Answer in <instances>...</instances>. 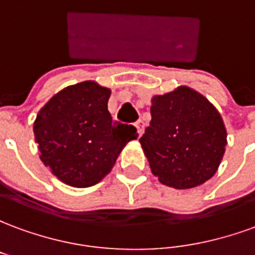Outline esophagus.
Listing matches in <instances>:
<instances>
[{
  "mask_svg": "<svg viewBox=\"0 0 255 255\" xmlns=\"http://www.w3.org/2000/svg\"><path fill=\"white\" fill-rule=\"evenodd\" d=\"M135 127H136V129H138L139 135H142V133H143L144 124H143V122H142V120H138V122L135 123Z\"/></svg>",
  "mask_w": 255,
  "mask_h": 255,
  "instance_id": "obj_1",
  "label": "esophagus"
}]
</instances>
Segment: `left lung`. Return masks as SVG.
Instances as JSON below:
<instances>
[{"label": "left lung", "mask_w": 255, "mask_h": 255, "mask_svg": "<svg viewBox=\"0 0 255 255\" xmlns=\"http://www.w3.org/2000/svg\"><path fill=\"white\" fill-rule=\"evenodd\" d=\"M151 122L139 142L162 184L186 190L213 176L223 160L227 131L217 109L180 86L151 100Z\"/></svg>", "instance_id": "1"}]
</instances>
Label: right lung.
Wrapping results in <instances>:
<instances>
[{
	"label": "right lung",
	"instance_id": "right-lung-1",
	"mask_svg": "<svg viewBox=\"0 0 255 255\" xmlns=\"http://www.w3.org/2000/svg\"><path fill=\"white\" fill-rule=\"evenodd\" d=\"M111 90L87 80L53 97L34 123L45 166L72 187H90L105 177L136 128L112 120Z\"/></svg>",
	"mask_w": 255,
	"mask_h": 255
}]
</instances>
